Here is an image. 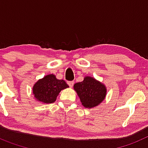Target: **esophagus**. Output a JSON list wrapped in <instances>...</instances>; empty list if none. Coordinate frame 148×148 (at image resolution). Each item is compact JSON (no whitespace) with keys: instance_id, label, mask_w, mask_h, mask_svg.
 <instances>
[{"instance_id":"34e87169","label":"esophagus","mask_w":148,"mask_h":148,"mask_svg":"<svg viewBox=\"0 0 148 148\" xmlns=\"http://www.w3.org/2000/svg\"><path fill=\"white\" fill-rule=\"evenodd\" d=\"M67 84L68 85L70 86V87H72L73 86V84H74V82H73V81H70V82H68Z\"/></svg>"}]
</instances>
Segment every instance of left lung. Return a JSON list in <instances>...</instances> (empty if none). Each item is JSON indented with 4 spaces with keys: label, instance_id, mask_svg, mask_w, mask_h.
<instances>
[{
    "label": "left lung",
    "instance_id": "8db88e82",
    "mask_svg": "<svg viewBox=\"0 0 148 148\" xmlns=\"http://www.w3.org/2000/svg\"><path fill=\"white\" fill-rule=\"evenodd\" d=\"M74 89L85 108H92L99 105L104 99L106 87L91 77H85L83 82L74 84Z\"/></svg>",
    "mask_w": 148,
    "mask_h": 148
}]
</instances>
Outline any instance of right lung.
Instances as JSON below:
<instances>
[{
	"instance_id": "obj_1",
	"label": "right lung",
	"mask_w": 148,
	"mask_h": 148,
	"mask_svg": "<svg viewBox=\"0 0 148 148\" xmlns=\"http://www.w3.org/2000/svg\"><path fill=\"white\" fill-rule=\"evenodd\" d=\"M64 80H58L54 75H46L38 81L33 87V92L35 99L43 103H53L56 101L57 95L61 90L68 87Z\"/></svg>"
}]
</instances>
